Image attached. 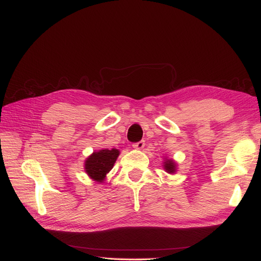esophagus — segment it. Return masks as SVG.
Wrapping results in <instances>:
<instances>
[{
	"label": "esophagus",
	"mask_w": 261,
	"mask_h": 261,
	"mask_svg": "<svg viewBox=\"0 0 261 261\" xmlns=\"http://www.w3.org/2000/svg\"><path fill=\"white\" fill-rule=\"evenodd\" d=\"M132 146H133V148H136V149H142L143 147L145 146V142L144 141H140L138 143H134Z\"/></svg>",
	"instance_id": "34e87169"
}]
</instances>
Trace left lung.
<instances>
[{
    "instance_id": "obj_1",
    "label": "left lung",
    "mask_w": 261,
    "mask_h": 261,
    "mask_svg": "<svg viewBox=\"0 0 261 261\" xmlns=\"http://www.w3.org/2000/svg\"><path fill=\"white\" fill-rule=\"evenodd\" d=\"M178 164H176L172 158H168V157H165L164 158V162H163V168L164 170L169 173V174H173L176 172V169H178Z\"/></svg>"
}]
</instances>
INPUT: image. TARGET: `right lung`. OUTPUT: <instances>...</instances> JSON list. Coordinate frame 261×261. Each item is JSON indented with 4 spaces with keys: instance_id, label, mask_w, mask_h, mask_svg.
<instances>
[{
    "instance_id": "1",
    "label": "right lung",
    "mask_w": 261,
    "mask_h": 261,
    "mask_svg": "<svg viewBox=\"0 0 261 261\" xmlns=\"http://www.w3.org/2000/svg\"><path fill=\"white\" fill-rule=\"evenodd\" d=\"M120 152L117 148H104L92 153L85 161V171L93 181L104 183L107 173L118 158Z\"/></svg>"
}]
</instances>
